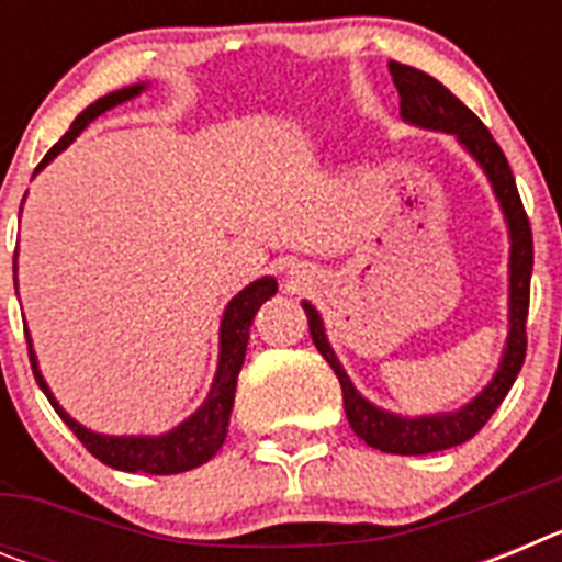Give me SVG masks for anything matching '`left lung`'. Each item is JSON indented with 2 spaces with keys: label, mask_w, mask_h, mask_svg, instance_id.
Instances as JSON below:
<instances>
[{
  "label": "left lung",
  "mask_w": 562,
  "mask_h": 562,
  "mask_svg": "<svg viewBox=\"0 0 562 562\" xmlns=\"http://www.w3.org/2000/svg\"><path fill=\"white\" fill-rule=\"evenodd\" d=\"M389 69L391 76H394L396 89H400L402 117L414 123V126L456 134V140L484 168L486 180L493 186L495 200H498L501 211H504L506 227H509V335H506L498 371L493 374V380L486 382L484 391L473 396L467 405H461L459 411L414 416V419L391 414V411L376 408L374 402L366 400L351 385L349 374L342 371L340 360H337L329 340H326L324 321H321L317 310L310 301H304L301 306H304L306 317H310V335L315 340V349L324 355V360L329 362L331 371L340 380L342 405H346L351 430L369 448L382 450V453L425 456L436 453V450L456 448V445H464L467 439H473L490 422V416L498 411L509 389H513L515 376H518L526 357V315H529V281H532L535 250L532 227H529V216H526L524 202H520L513 168L506 162L498 143L493 140V134L486 132L484 123L445 83L430 78L428 72L400 61H391Z\"/></svg>",
  "instance_id": "left-lung-1"
}]
</instances>
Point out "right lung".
Listing matches in <instances>:
<instances>
[{"instance_id": "obj_1", "label": "right lung", "mask_w": 562, "mask_h": 562, "mask_svg": "<svg viewBox=\"0 0 562 562\" xmlns=\"http://www.w3.org/2000/svg\"><path fill=\"white\" fill-rule=\"evenodd\" d=\"M143 89H146V83H134V87H123L117 89V92H109V95L98 98L95 103H89L76 121H72V126H69V132L64 134L61 140L44 154V160L38 162L36 173L42 171L49 160H56L58 154L76 140L78 134L95 121V117H101L103 112H109V109L117 106V103L137 98ZM276 278L265 276L258 278V281H252L250 286H245V290L238 292L231 304H227L220 326V366H216V376H213V385L211 391H207V400L196 408V414H191L182 425H177V428L168 430V434L162 436H106L83 428L81 422L72 419V416L56 402L49 385L44 382L42 371H38L36 351H33V342H30L27 337L30 366H33L38 389L44 391L49 405H53L56 414L67 422V428L81 439L83 448L95 456V459H101L103 464L114 467V470H123V473H186V470H193V467L211 461L213 456H216V450L225 445L227 425H231L233 396H236V380L238 371H241V362H245L247 340H250V324L252 317H256L258 306L265 304L267 297L276 295Z\"/></svg>"}]
</instances>
